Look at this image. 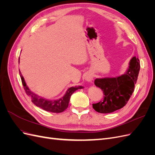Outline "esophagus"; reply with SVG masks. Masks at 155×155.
<instances>
[{"label": "esophagus", "mask_w": 155, "mask_h": 155, "mask_svg": "<svg viewBox=\"0 0 155 155\" xmlns=\"http://www.w3.org/2000/svg\"><path fill=\"white\" fill-rule=\"evenodd\" d=\"M85 80L87 81H92L93 80V74L92 73H88L85 76Z\"/></svg>", "instance_id": "34e87169"}]
</instances>
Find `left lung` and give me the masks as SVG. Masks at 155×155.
<instances>
[{"label": "left lung", "instance_id": "obj_1", "mask_svg": "<svg viewBox=\"0 0 155 155\" xmlns=\"http://www.w3.org/2000/svg\"><path fill=\"white\" fill-rule=\"evenodd\" d=\"M140 68V61L134 56L124 74L113 78H96L94 84L102 90L104 98L92 104L93 109L100 113L107 114L123 108L134 92Z\"/></svg>", "mask_w": 155, "mask_h": 155}]
</instances>
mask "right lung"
<instances>
[{"label": "right lung", "instance_id": "1", "mask_svg": "<svg viewBox=\"0 0 155 155\" xmlns=\"http://www.w3.org/2000/svg\"><path fill=\"white\" fill-rule=\"evenodd\" d=\"M20 62V58L18 59V63ZM19 74L22 80V83L24 87L25 92L26 94L30 96L31 99V101L34 104H35L37 107H40L41 109H43L46 111L55 112V113H59L62 112L64 110L67 109V108L68 106V103L72 94L78 89L83 88V86H78V87H72L67 91L65 94L60 97L58 100H47L46 98H44L41 96H39L35 93L31 92L30 88L26 85V83L25 81V79L23 78L22 75L19 70Z\"/></svg>", "mask_w": 155, "mask_h": 155}]
</instances>
